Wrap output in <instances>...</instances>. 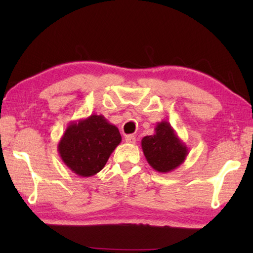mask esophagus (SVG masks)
Returning a JSON list of instances; mask_svg holds the SVG:
<instances>
[{
  "mask_svg": "<svg viewBox=\"0 0 253 253\" xmlns=\"http://www.w3.org/2000/svg\"><path fill=\"white\" fill-rule=\"evenodd\" d=\"M125 140L127 144H135L136 143V137L134 135H128L125 137Z\"/></svg>",
  "mask_w": 253,
  "mask_h": 253,
  "instance_id": "1",
  "label": "esophagus"
}]
</instances>
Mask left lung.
<instances>
[{
	"label": "left lung",
	"mask_w": 253,
	"mask_h": 253,
	"mask_svg": "<svg viewBox=\"0 0 253 253\" xmlns=\"http://www.w3.org/2000/svg\"><path fill=\"white\" fill-rule=\"evenodd\" d=\"M142 149L149 165L160 173H169L181 166L188 148L166 121L157 123L155 132L142 139Z\"/></svg>",
	"instance_id": "obj_1"
}]
</instances>
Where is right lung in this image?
Here are the masks:
<instances>
[{
  "instance_id": "right-lung-1",
  "label": "right lung",
  "mask_w": 253,
  "mask_h": 253,
  "mask_svg": "<svg viewBox=\"0 0 253 253\" xmlns=\"http://www.w3.org/2000/svg\"><path fill=\"white\" fill-rule=\"evenodd\" d=\"M122 142L118 128L102 115L71 122L58 144L62 162L78 176L89 177L105 168L111 153Z\"/></svg>"
}]
</instances>
